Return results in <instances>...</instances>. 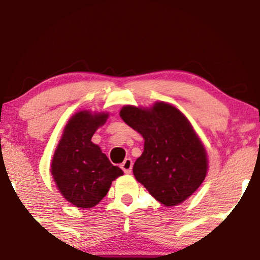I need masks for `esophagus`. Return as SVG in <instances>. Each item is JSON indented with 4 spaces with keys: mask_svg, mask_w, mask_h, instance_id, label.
<instances>
[{
    "mask_svg": "<svg viewBox=\"0 0 260 260\" xmlns=\"http://www.w3.org/2000/svg\"><path fill=\"white\" fill-rule=\"evenodd\" d=\"M132 168H133V161L131 157H126L123 162L121 164V169L123 170L124 174H131V172H132Z\"/></svg>",
    "mask_w": 260,
    "mask_h": 260,
    "instance_id": "obj_1",
    "label": "esophagus"
}]
</instances>
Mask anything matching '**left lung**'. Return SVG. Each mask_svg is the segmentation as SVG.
<instances>
[{"label":"left lung","instance_id":"8db88e82","mask_svg":"<svg viewBox=\"0 0 260 260\" xmlns=\"http://www.w3.org/2000/svg\"><path fill=\"white\" fill-rule=\"evenodd\" d=\"M120 116L144 138V151L133 166L136 180L165 207L192 196L207 176L208 159L186 116L162 101L150 109L123 106Z\"/></svg>","mask_w":260,"mask_h":260}]
</instances>
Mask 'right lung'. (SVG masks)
Here are the masks:
<instances>
[{
    "instance_id": "obj_1",
    "label": "right lung",
    "mask_w": 260,
    "mask_h": 260,
    "mask_svg": "<svg viewBox=\"0 0 260 260\" xmlns=\"http://www.w3.org/2000/svg\"><path fill=\"white\" fill-rule=\"evenodd\" d=\"M109 113L80 111L66 124L51 162L58 190L78 208H92L109 192L113 180L123 171L113 166L91 137Z\"/></svg>"
}]
</instances>
